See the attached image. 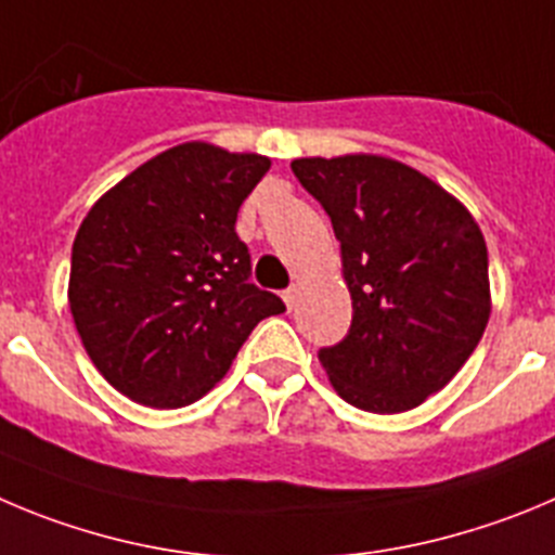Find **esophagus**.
<instances>
[{
	"label": "esophagus",
	"instance_id": "34e87169",
	"mask_svg": "<svg viewBox=\"0 0 555 555\" xmlns=\"http://www.w3.org/2000/svg\"><path fill=\"white\" fill-rule=\"evenodd\" d=\"M282 298H284V304H287V309H293L295 301H298V287H295V284H293V287H287L282 293Z\"/></svg>",
	"mask_w": 555,
	"mask_h": 555
}]
</instances>
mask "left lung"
<instances>
[{
    "label": "left lung",
    "instance_id": "1",
    "mask_svg": "<svg viewBox=\"0 0 555 555\" xmlns=\"http://www.w3.org/2000/svg\"><path fill=\"white\" fill-rule=\"evenodd\" d=\"M289 167L328 214L353 298L348 336L320 350L336 395L370 413L422 405L457 375L488 325L479 224L441 185L383 155Z\"/></svg>",
    "mask_w": 555,
    "mask_h": 555
}]
</instances>
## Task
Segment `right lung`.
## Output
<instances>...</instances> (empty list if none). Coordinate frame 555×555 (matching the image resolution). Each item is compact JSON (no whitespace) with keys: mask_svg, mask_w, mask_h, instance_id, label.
<instances>
[{"mask_svg":"<svg viewBox=\"0 0 555 555\" xmlns=\"http://www.w3.org/2000/svg\"><path fill=\"white\" fill-rule=\"evenodd\" d=\"M271 169L266 155L185 142L101 196L70 254L67 301L87 356L120 395L183 408L230 370L279 295L248 282L237 237L243 199Z\"/></svg>","mask_w":555,"mask_h":555,"instance_id":"add662e5","label":"right lung"}]
</instances>
